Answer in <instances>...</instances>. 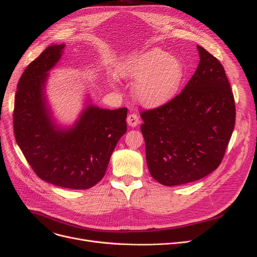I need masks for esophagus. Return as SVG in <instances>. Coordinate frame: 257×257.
Masks as SVG:
<instances>
[{
    "instance_id": "1",
    "label": "esophagus",
    "mask_w": 257,
    "mask_h": 257,
    "mask_svg": "<svg viewBox=\"0 0 257 257\" xmlns=\"http://www.w3.org/2000/svg\"><path fill=\"white\" fill-rule=\"evenodd\" d=\"M127 123L131 127H137L140 124V118L137 113H130L127 117Z\"/></svg>"
}]
</instances>
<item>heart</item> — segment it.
Instances as JSON below:
<instances>
[{
	"label": "heart",
	"mask_w": 257,
	"mask_h": 257,
	"mask_svg": "<svg viewBox=\"0 0 257 257\" xmlns=\"http://www.w3.org/2000/svg\"><path fill=\"white\" fill-rule=\"evenodd\" d=\"M117 72L121 78L138 81L134 94L147 107H157L171 100L184 75L181 61L158 48L126 58Z\"/></svg>",
	"instance_id": "1"
}]
</instances>
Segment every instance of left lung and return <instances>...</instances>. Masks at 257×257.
<instances>
[{
    "mask_svg": "<svg viewBox=\"0 0 257 257\" xmlns=\"http://www.w3.org/2000/svg\"><path fill=\"white\" fill-rule=\"evenodd\" d=\"M200 62L183 90L141 112L151 176L166 186L207 176L222 163L235 124V104L220 61L198 46Z\"/></svg>",
    "mask_w": 257,
    "mask_h": 257,
    "instance_id": "1",
    "label": "left lung"
}]
</instances>
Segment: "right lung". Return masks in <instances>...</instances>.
Wrapping results in <instances>:
<instances>
[{
    "mask_svg": "<svg viewBox=\"0 0 257 257\" xmlns=\"http://www.w3.org/2000/svg\"><path fill=\"white\" fill-rule=\"evenodd\" d=\"M64 45L48 47L24 71L15 98V137L37 176L51 184L87 190L105 175L114 148L127 131L126 107L115 110L87 106L70 129L52 121L44 96L48 72Z\"/></svg>",
    "mask_w": 257,
    "mask_h": 257,
    "instance_id": "add662e5",
    "label": "right lung"
}]
</instances>
